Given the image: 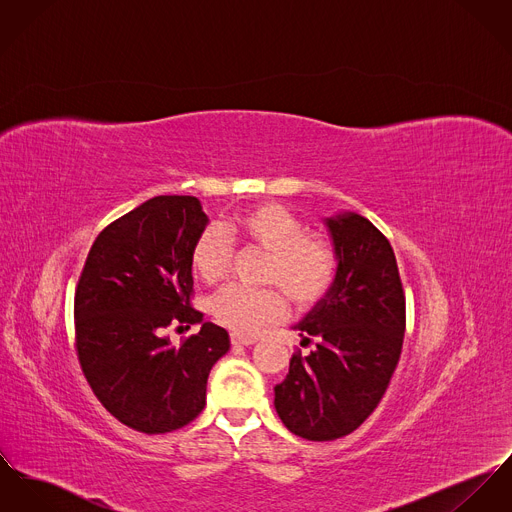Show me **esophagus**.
Masks as SVG:
<instances>
[{"mask_svg": "<svg viewBox=\"0 0 512 512\" xmlns=\"http://www.w3.org/2000/svg\"><path fill=\"white\" fill-rule=\"evenodd\" d=\"M230 341H232L234 347H249V345L255 343L253 337H245V335H237V333L230 335Z\"/></svg>", "mask_w": 512, "mask_h": 512, "instance_id": "obj_1", "label": "esophagus"}]
</instances>
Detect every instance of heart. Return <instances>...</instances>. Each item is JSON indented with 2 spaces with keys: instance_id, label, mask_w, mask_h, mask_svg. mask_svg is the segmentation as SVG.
<instances>
[{
  "instance_id": "b5f03b06",
  "label": "heart",
  "mask_w": 512,
  "mask_h": 512,
  "mask_svg": "<svg viewBox=\"0 0 512 512\" xmlns=\"http://www.w3.org/2000/svg\"><path fill=\"white\" fill-rule=\"evenodd\" d=\"M269 253L263 282L280 287L296 308H312L337 275V253L325 237L308 234L306 224L280 204H259L234 222L206 228L191 247V267L204 284L226 278L232 265L228 237ZM214 319L237 335H255L280 319L286 300L275 288L247 290L226 286L210 304Z\"/></svg>"
}]
</instances>
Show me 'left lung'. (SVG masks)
Instances as JSON below:
<instances>
[{
    "instance_id": "left-lung-1",
    "label": "left lung",
    "mask_w": 512,
    "mask_h": 512,
    "mask_svg": "<svg viewBox=\"0 0 512 512\" xmlns=\"http://www.w3.org/2000/svg\"><path fill=\"white\" fill-rule=\"evenodd\" d=\"M337 253L329 292L294 329L315 349L292 354L275 407L290 433L335 440L358 429L386 394L401 354L405 296L394 249L364 216L325 220Z\"/></svg>"
}]
</instances>
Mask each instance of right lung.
I'll return each mask as SVG.
<instances>
[{
  "mask_svg": "<svg viewBox=\"0 0 512 512\" xmlns=\"http://www.w3.org/2000/svg\"><path fill=\"white\" fill-rule=\"evenodd\" d=\"M208 216L197 197H154L93 241L74 300L83 376L103 407L138 433L177 431L206 405L212 366L230 351L226 329L191 306V247ZM202 322L173 348L169 324Z\"/></svg>",
  "mask_w": 512,
  "mask_h": 512,
  "instance_id": "1",
  "label": "right lung"
}]
</instances>
